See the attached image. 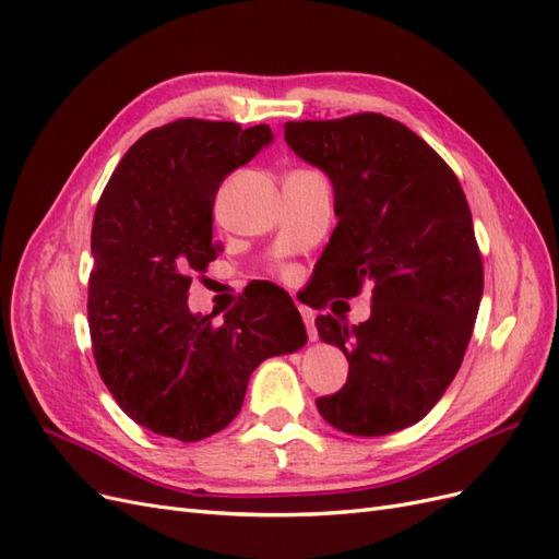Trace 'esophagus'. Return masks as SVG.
Wrapping results in <instances>:
<instances>
[{
	"instance_id": "esophagus-1",
	"label": "esophagus",
	"mask_w": 559,
	"mask_h": 559,
	"mask_svg": "<svg viewBox=\"0 0 559 559\" xmlns=\"http://www.w3.org/2000/svg\"><path fill=\"white\" fill-rule=\"evenodd\" d=\"M300 317H302V324H306L308 337L310 341H317V326H314V312L310 308H300Z\"/></svg>"
}]
</instances>
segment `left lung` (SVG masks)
Here are the masks:
<instances>
[{
	"mask_svg": "<svg viewBox=\"0 0 559 559\" xmlns=\"http://www.w3.org/2000/svg\"><path fill=\"white\" fill-rule=\"evenodd\" d=\"M284 140L333 183L337 226L319 282L343 298L373 284L359 326L314 319L349 361L347 382L317 411L352 436L401 431L445 394L480 308L483 257L462 183L411 128L373 111L289 121Z\"/></svg>",
	"mask_w": 559,
	"mask_h": 559,
	"instance_id": "left-lung-1",
	"label": "left lung"
}]
</instances>
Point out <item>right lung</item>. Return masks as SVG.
Masks as SVG:
<instances>
[{"label":"right lung","instance_id":"right-lung-1","mask_svg":"<svg viewBox=\"0 0 559 559\" xmlns=\"http://www.w3.org/2000/svg\"><path fill=\"white\" fill-rule=\"evenodd\" d=\"M273 140L270 126L177 118L134 142L99 195L88 326L99 378L121 411L183 443L226 429L261 361L306 345L292 298L224 314L186 306L193 275L218 257V186Z\"/></svg>","mask_w":559,"mask_h":559}]
</instances>
